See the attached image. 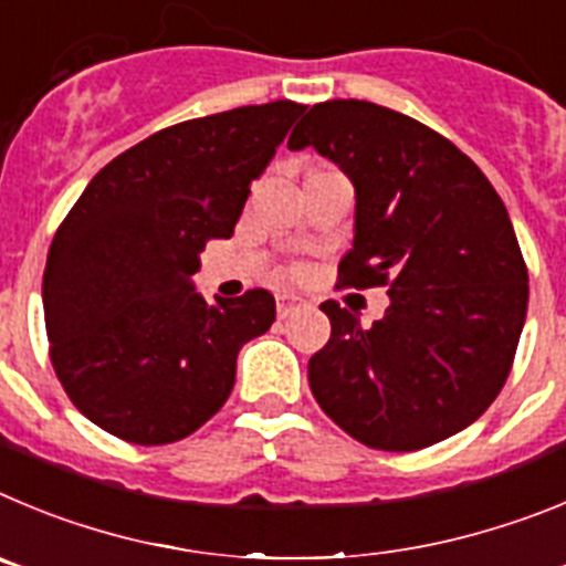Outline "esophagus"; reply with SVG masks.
Segmentation results:
<instances>
[{"instance_id": "esophagus-1", "label": "esophagus", "mask_w": 566, "mask_h": 566, "mask_svg": "<svg viewBox=\"0 0 566 566\" xmlns=\"http://www.w3.org/2000/svg\"><path fill=\"white\" fill-rule=\"evenodd\" d=\"M304 298L302 295H295V293H279L276 295V313L279 318H287L290 313H295V310L302 307Z\"/></svg>"}]
</instances>
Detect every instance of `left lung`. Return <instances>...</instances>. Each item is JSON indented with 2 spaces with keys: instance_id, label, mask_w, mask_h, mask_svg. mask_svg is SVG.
Listing matches in <instances>:
<instances>
[{
  "instance_id": "obj_1",
  "label": "left lung",
  "mask_w": 566,
  "mask_h": 566,
  "mask_svg": "<svg viewBox=\"0 0 566 566\" xmlns=\"http://www.w3.org/2000/svg\"><path fill=\"white\" fill-rule=\"evenodd\" d=\"M355 188L349 287L389 284L371 327L324 302L333 333L310 358L315 400L380 451L468 429L505 386L527 315V268L505 202L451 140L369 101L315 104L290 135Z\"/></svg>"
}]
</instances>
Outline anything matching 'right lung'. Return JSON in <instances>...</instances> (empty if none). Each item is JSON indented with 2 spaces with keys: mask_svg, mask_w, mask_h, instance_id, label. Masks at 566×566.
I'll return each instance as SVG.
<instances>
[{
  "mask_svg": "<svg viewBox=\"0 0 566 566\" xmlns=\"http://www.w3.org/2000/svg\"><path fill=\"white\" fill-rule=\"evenodd\" d=\"M295 101L182 120L90 180L44 268L50 358L75 409L109 434L166 446L228 400L242 344L268 333V290L208 304L195 276L228 239L293 120Z\"/></svg>",
  "mask_w": 566,
  "mask_h": 566,
  "instance_id": "obj_1",
  "label": "right lung"
}]
</instances>
